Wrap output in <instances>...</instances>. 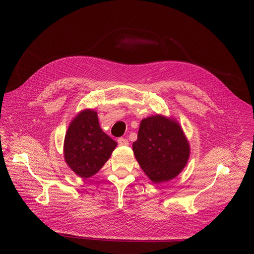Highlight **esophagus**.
Returning <instances> with one entry per match:
<instances>
[{
	"instance_id": "obj_1",
	"label": "esophagus",
	"mask_w": 254,
	"mask_h": 254,
	"mask_svg": "<svg viewBox=\"0 0 254 254\" xmlns=\"http://www.w3.org/2000/svg\"><path fill=\"white\" fill-rule=\"evenodd\" d=\"M117 142H118L119 146H127L128 145V141L125 138H119Z\"/></svg>"
}]
</instances>
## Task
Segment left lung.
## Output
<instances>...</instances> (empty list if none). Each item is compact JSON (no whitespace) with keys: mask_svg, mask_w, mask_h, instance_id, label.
<instances>
[{"mask_svg":"<svg viewBox=\"0 0 254 254\" xmlns=\"http://www.w3.org/2000/svg\"><path fill=\"white\" fill-rule=\"evenodd\" d=\"M132 151L146 176L161 183L179 175L189 162L190 147L175 118L155 114L141 122Z\"/></svg>","mask_w":254,"mask_h":254,"instance_id":"left-lung-1","label":"left lung"}]
</instances>
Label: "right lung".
<instances>
[{
  "label": "right lung",
  "instance_id": "right-lung-1",
  "mask_svg": "<svg viewBox=\"0 0 254 254\" xmlns=\"http://www.w3.org/2000/svg\"><path fill=\"white\" fill-rule=\"evenodd\" d=\"M117 143L102 130L97 111H80L71 122L64 141V162L76 175L89 178L108 161Z\"/></svg>",
  "mask_w": 254,
  "mask_h": 254
}]
</instances>
